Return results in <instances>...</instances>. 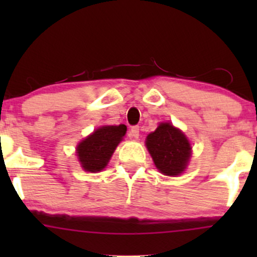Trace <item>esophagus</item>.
Listing matches in <instances>:
<instances>
[{
  "label": "esophagus",
  "instance_id": "1",
  "mask_svg": "<svg viewBox=\"0 0 257 257\" xmlns=\"http://www.w3.org/2000/svg\"><path fill=\"white\" fill-rule=\"evenodd\" d=\"M129 137H132V138H134V139H138L139 138V126L138 125L132 126L131 131H129Z\"/></svg>",
  "mask_w": 257,
  "mask_h": 257
}]
</instances>
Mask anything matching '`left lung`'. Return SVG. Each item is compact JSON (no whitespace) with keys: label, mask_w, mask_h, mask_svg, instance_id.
<instances>
[{"label":"left lung","mask_w":257,"mask_h":257,"mask_svg":"<svg viewBox=\"0 0 257 257\" xmlns=\"http://www.w3.org/2000/svg\"><path fill=\"white\" fill-rule=\"evenodd\" d=\"M146 146L156 167L168 176L180 175L190 159L191 146L184 133L169 123H161L149 134Z\"/></svg>","instance_id":"1"}]
</instances>
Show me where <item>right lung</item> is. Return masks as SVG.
I'll use <instances>...</instances> for the list:
<instances>
[{
	"label": "right lung",
	"mask_w": 257,
	"mask_h": 257,
	"mask_svg": "<svg viewBox=\"0 0 257 257\" xmlns=\"http://www.w3.org/2000/svg\"><path fill=\"white\" fill-rule=\"evenodd\" d=\"M125 132L124 124L106 125L96 129L84 139L77 147V156L82 168L91 173L104 169Z\"/></svg>",
	"instance_id": "add662e5"
}]
</instances>
